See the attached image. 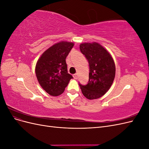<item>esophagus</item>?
<instances>
[{"instance_id":"1","label":"esophagus","mask_w":149,"mask_h":149,"mask_svg":"<svg viewBox=\"0 0 149 149\" xmlns=\"http://www.w3.org/2000/svg\"><path fill=\"white\" fill-rule=\"evenodd\" d=\"M73 78H74V79H78V74H73Z\"/></svg>"}]
</instances>
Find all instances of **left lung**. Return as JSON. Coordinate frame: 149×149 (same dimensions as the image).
Instances as JSON below:
<instances>
[{
    "label": "left lung",
    "mask_w": 149,
    "mask_h": 149,
    "mask_svg": "<svg viewBox=\"0 0 149 149\" xmlns=\"http://www.w3.org/2000/svg\"><path fill=\"white\" fill-rule=\"evenodd\" d=\"M79 49L88 61L89 73L88 84L79 85L86 97L96 100L104 95L114 81V61L106 49L96 42L81 43Z\"/></svg>",
    "instance_id": "1"
}]
</instances>
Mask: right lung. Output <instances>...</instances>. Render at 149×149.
Instances as JSON below:
<instances>
[{
	"label": "right lung",
	"instance_id": "obj_1",
	"mask_svg": "<svg viewBox=\"0 0 149 149\" xmlns=\"http://www.w3.org/2000/svg\"><path fill=\"white\" fill-rule=\"evenodd\" d=\"M73 46V43L65 41L54 44L37 61L35 73L38 81L49 95H60L73 78L68 73L66 58Z\"/></svg>",
	"mask_w": 149,
	"mask_h": 149
}]
</instances>
